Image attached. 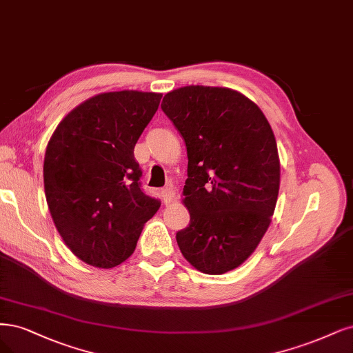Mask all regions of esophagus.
I'll list each match as a JSON object with an SVG mask.
<instances>
[{
  "instance_id": "esophagus-1",
  "label": "esophagus",
  "mask_w": 353,
  "mask_h": 353,
  "mask_svg": "<svg viewBox=\"0 0 353 353\" xmlns=\"http://www.w3.org/2000/svg\"><path fill=\"white\" fill-rule=\"evenodd\" d=\"M161 194H162V200L165 204L171 203L175 199V191L172 188H163Z\"/></svg>"
}]
</instances>
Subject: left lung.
<instances>
[{
    "instance_id": "obj_1",
    "label": "left lung",
    "mask_w": 353,
    "mask_h": 353,
    "mask_svg": "<svg viewBox=\"0 0 353 353\" xmlns=\"http://www.w3.org/2000/svg\"><path fill=\"white\" fill-rule=\"evenodd\" d=\"M162 111L185 143L182 203L190 225L176 234L184 259L201 273L239 267L270 226L281 161L269 121L229 88L184 86L165 94Z\"/></svg>"
}]
</instances>
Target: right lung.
Here are the masks:
<instances>
[{
  "instance_id": "right-lung-1",
  "label": "right lung",
  "mask_w": 353,
  "mask_h": 353,
  "mask_svg": "<svg viewBox=\"0 0 353 353\" xmlns=\"http://www.w3.org/2000/svg\"><path fill=\"white\" fill-rule=\"evenodd\" d=\"M162 93L94 94L63 118L48 141L43 187L58 234L77 259L111 269L134 252L161 203L140 188L134 145Z\"/></svg>"
}]
</instances>
